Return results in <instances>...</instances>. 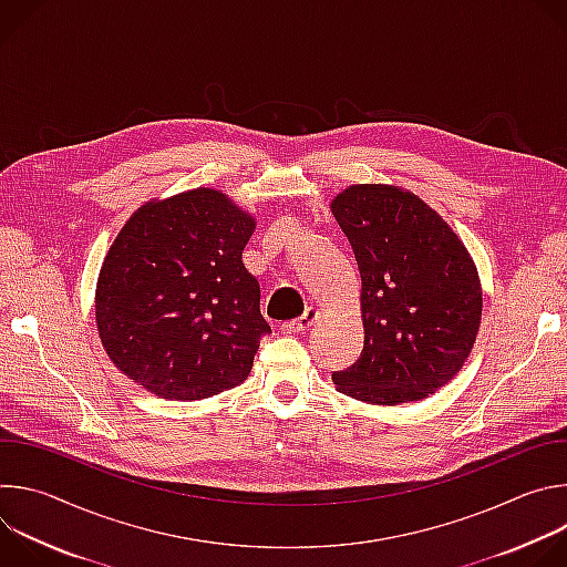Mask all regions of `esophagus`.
<instances>
[{
    "instance_id": "obj_1",
    "label": "esophagus",
    "mask_w": 567,
    "mask_h": 567,
    "mask_svg": "<svg viewBox=\"0 0 567 567\" xmlns=\"http://www.w3.org/2000/svg\"><path fill=\"white\" fill-rule=\"evenodd\" d=\"M316 318H318V309H316V307H307L300 318H293V320L282 322L280 330H282V334H298V332H305L307 328L313 326Z\"/></svg>"
}]
</instances>
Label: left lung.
Segmentation results:
<instances>
[{"label":"left lung","mask_w":567,"mask_h":567,"mask_svg":"<svg viewBox=\"0 0 567 567\" xmlns=\"http://www.w3.org/2000/svg\"><path fill=\"white\" fill-rule=\"evenodd\" d=\"M330 208L359 265L365 334L334 385L379 406L426 399L462 370L480 330L471 254L437 210L399 186L354 184Z\"/></svg>","instance_id":"1"}]
</instances>
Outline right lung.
Wrapping results in <instances>:
<instances>
[{
	"label": "right lung",
	"mask_w": 567,
	"mask_h": 567,
	"mask_svg": "<svg viewBox=\"0 0 567 567\" xmlns=\"http://www.w3.org/2000/svg\"><path fill=\"white\" fill-rule=\"evenodd\" d=\"M251 213L195 188L143 204L110 247L96 326L112 363L147 392L195 401L230 390L271 332L260 285L241 265Z\"/></svg>",
	"instance_id": "obj_1"
}]
</instances>
